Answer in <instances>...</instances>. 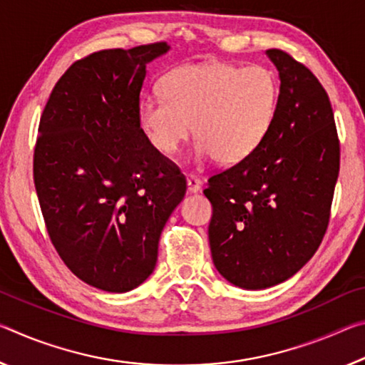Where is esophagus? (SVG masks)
Returning <instances> with one entry per match:
<instances>
[{
	"label": "esophagus",
	"instance_id": "1",
	"mask_svg": "<svg viewBox=\"0 0 365 365\" xmlns=\"http://www.w3.org/2000/svg\"><path fill=\"white\" fill-rule=\"evenodd\" d=\"M201 190V182L200 178H196L193 175L187 177V192L188 193H198Z\"/></svg>",
	"mask_w": 365,
	"mask_h": 365
}]
</instances>
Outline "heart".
<instances>
[{
  "label": "heart",
  "instance_id": "b5f03b06",
  "mask_svg": "<svg viewBox=\"0 0 365 365\" xmlns=\"http://www.w3.org/2000/svg\"><path fill=\"white\" fill-rule=\"evenodd\" d=\"M160 91L162 97L138 103V121L155 151L177 153L193 125L196 160L235 165L268 136L281 88L268 66L206 61L173 69L162 79Z\"/></svg>",
  "mask_w": 365,
  "mask_h": 365
}]
</instances>
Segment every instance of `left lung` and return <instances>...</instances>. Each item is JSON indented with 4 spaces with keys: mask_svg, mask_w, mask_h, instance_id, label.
<instances>
[{
    "mask_svg": "<svg viewBox=\"0 0 365 365\" xmlns=\"http://www.w3.org/2000/svg\"><path fill=\"white\" fill-rule=\"evenodd\" d=\"M266 55L279 73L274 123L250 158L207 180L210 247L234 286L266 289L294 276L327 232L339 173L331 103L314 73L286 51Z\"/></svg>",
    "mask_w": 365,
    "mask_h": 365,
    "instance_id": "obj_1",
    "label": "left lung"
}]
</instances>
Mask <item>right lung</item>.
Listing matches in <instances>:
<instances>
[{"instance_id":"add662e5","label":"right lung","mask_w":365,"mask_h":365,"mask_svg":"<svg viewBox=\"0 0 365 365\" xmlns=\"http://www.w3.org/2000/svg\"><path fill=\"white\" fill-rule=\"evenodd\" d=\"M165 42L73 63L43 108L34 183L50 240L81 281L128 292L158 262L162 229L187 192L138 121L146 65Z\"/></svg>"}]
</instances>
